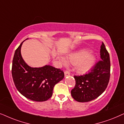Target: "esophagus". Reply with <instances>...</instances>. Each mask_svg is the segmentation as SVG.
Returning a JSON list of instances; mask_svg holds the SVG:
<instances>
[{
	"instance_id": "1",
	"label": "esophagus",
	"mask_w": 124,
	"mask_h": 124,
	"mask_svg": "<svg viewBox=\"0 0 124 124\" xmlns=\"http://www.w3.org/2000/svg\"><path fill=\"white\" fill-rule=\"evenodd\" d=\"M70 75V72H69V71L66 70L65 71V77H67V76H69V75Z\"/></svg>"
}]
</instances>
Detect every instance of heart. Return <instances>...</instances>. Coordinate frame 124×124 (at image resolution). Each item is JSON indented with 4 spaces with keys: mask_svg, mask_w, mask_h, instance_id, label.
<instances>
[{
    "mask_svg": "<svg viewBox=\"0 0 124 124\" xmlns=\"http://www.w3.org/2000/svg\"><path fill=\"white\" fill-rule=\"evenodd\" d=\"M67 59L72 65H75L76 70L79 74H85L88 72L95 61L93 54L88 53V51L85 50L71 54ZM62 63L66 64V62L62 60Z\"/></svg>",
    "mask_w": 124,
    "mask_h": 124,
    "instance_id": "1",
    "label": "heart"
}]
</instances>
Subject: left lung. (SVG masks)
<instances>
[{"mask_svg":"<svg viewBox=\"0 0 124 124\" xmlns=\"http://www.w3.org/2000/svg\"><path fill=\"white\" fill-rule=\"evenodd\" d=\"M100 53L101 60L95 64L91 71L83 75L74 76L75 85L71 93L76 101L84 103L95 99L108 86L110 74V58L103 42Z\"/></svg>","mask_w":124,"mask_h":124,"instance_id":"1","label":"left lung"}]
</instances>
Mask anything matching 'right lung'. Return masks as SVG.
Segmentation results:
<instances>
[{"mask_svg":"<svg viewBox=\"0 0 124 124\" xmlns=\"http://www.w3.org/2000/svg\"><path fill=\"white\" fill-rule=\"evenodd\" d=\"M21 43L12 61V75L15 85L21 95L35 101H46L52 97L56 84L64 78V72L50 65L39 68L29 66L21 55Z\"/></svg>","mask_w":124,"mask_h":124,"instance_id":"right-lung-1","label":"right lung"}]
</instances>
